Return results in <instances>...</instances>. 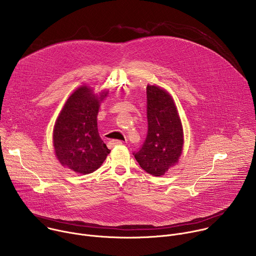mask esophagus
<instances>
[{"mask_svg": "<svg viewBox=\"0 0 256 256\" xmlns=\"http://www.w3.org/2000/svg\"><path fill=\"white\" fill-rule=\"evenodd\" d=\"M122 140H112L109 142V144H110V147H116V146H120L122 144Z\"/></svg>", "mask_w": 256, "mask_h": 256, "instance_id": "esophagus-1", "label": "esophagus"}]
</instances>
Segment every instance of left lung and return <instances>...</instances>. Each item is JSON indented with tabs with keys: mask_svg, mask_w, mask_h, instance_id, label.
Wrapping results in <instances>:
<instances>
[{
	"mask_svg": "<svg viewBox=\"0 0 256 256\" xmlns=\"http://www.w3.org/2000/svg\"><path fill=\"white\" fill-rule=\"evenodd\" d=\"M147 118V138L134 158L146 172L162 176L178 163L184 144L178 109L166 89L148 84Z\"/></svg>",
	"mask_w": 256,
	"mask_h": 256,
	"instance_id": "8db88e82",
	"label": "left lung"
}]
</instances>
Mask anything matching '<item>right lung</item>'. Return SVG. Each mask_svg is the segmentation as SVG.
I'll return each mask as SVG.
<instances>
[{"label":"right lung","instance_id":"right-lung-1","mask_svg":"<svg viewBox=\"0 0 256 256\" xmlns=\"http://www.w3.org/2000/svg\"><path fill=\"white\" fill-rule=\"evenodd\" d=\"M108 90L82 85L72 92L54 122L52 144L60 164L78 174L96 171L110 153L98 134L97 116Z\"/></svg>","mask_w":256,"mask_h":256}]
</instances>
